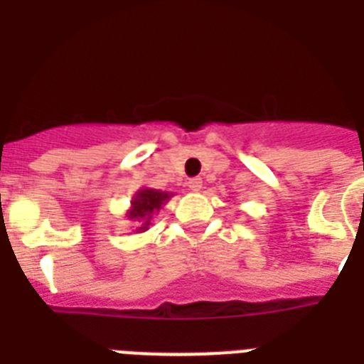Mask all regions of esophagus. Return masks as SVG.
I'll list each match as a JSON object with an SVG mask.
<instances>
[{"mask_svg":"<svg viewBox=\"0 0 364 364\" xmlns=\"http://www.w3.org/2000/svg\"><path fill=\"white\" fill-rule=\"evenodd\" d=\"M188 184L191 191H200V189H203V178H199V176H197V178H191Z\"/></svg>","mask_w":364,"mask_h":364,"instance_id":"obj_1","label":"esophagus"}]
</instances>
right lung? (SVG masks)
I'll use <instances>...</instances> for the list:
<instances>
[{
    "mask_svg": "<svg viewBox=\"0 0 364 364\" xmlns=\"http://www.w3.org/2000/svg\"><path fill=\"white\" fill-rule=\"evenodd\" d=\"M171 197H173V193H169V191H160V189L150 188L139 189V191L134 195L130 210H128V214H126L128 219L137 221V225H139L135 230H137V232H145V230L149 229L152 215L158 214L161 206H164Z\"/></svg>",
    "mask_w": 364,
    "mask_h": 364,
    "instance_id": "1",
    "label": "right lung"
}]
</instances>
